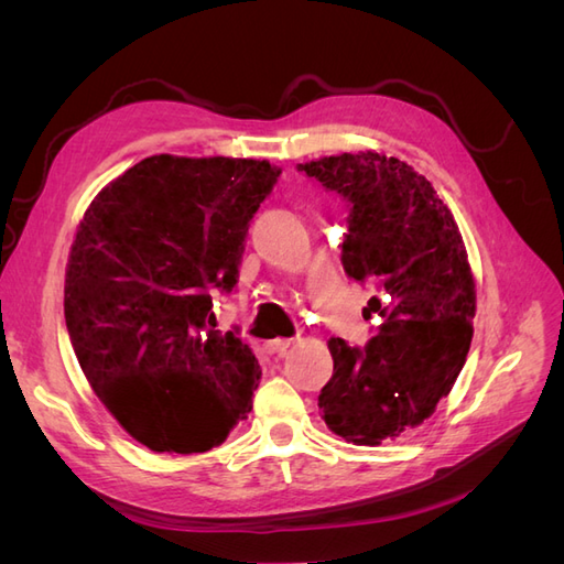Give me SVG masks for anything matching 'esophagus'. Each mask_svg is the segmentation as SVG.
<instances>
[{"label": "esophagus", "mask_w": 564, "mask_h": 564, "mask_svg": "<svg viewBox=\"0 0 564 564\" xmlns=\"http://www.w3.org/2000/svg\"><path fill=\"white\" fill-rule=\"evenodd\" d=\"M289 346H292V340H289V338H275V340H268V344L263 346V350L268 355H284Z\"/></svg>", "instance_id": "obj_1"}]
</instances>
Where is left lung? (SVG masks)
I'll use <instances>...</instances> for the list:
<instances>
[{
	"mask_svg": "<svg viewBox=\"0 0 564 564\" xmlns=\"http://www.w3.org/2000/svg\"><path fill=\"white\" fill-rule=\"evenodd\" d=\"M348 202L340 263L377 280L379 334L365 348L329 338L334 373L317 404L329 431L352 445H381L429 419L466 365L475 280L464 237L431 181L379 152H344L299 164Z\"/></svg>",
	"mask_w": 564,
	"mask_h": 564,
	"instance_id": "1",
	"label": "left lung"
}]
</instances>
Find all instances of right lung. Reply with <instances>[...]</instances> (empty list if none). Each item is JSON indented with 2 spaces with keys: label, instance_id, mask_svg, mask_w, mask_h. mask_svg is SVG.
Instances as JSON below:
<instances>
[{
  "label": "right lung",
  "instance_id": "add662e5",
  "mask_svg": "<svg viewBox=\"0 0 564 564\" xmlns=\"http://www.w3.org/2000/svg\"><path fill=\"white\" fill-rule=\"evenodd\" d=\"M280 174L265 160L152 155L79 220L67 334L100 402L152 452H209L251 412L261 367L214 329L212 289L232 292L249 220Z\"/></svg>",
  "mask_w": 564,
  "mask_h": 564
}]
</instances>
